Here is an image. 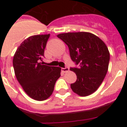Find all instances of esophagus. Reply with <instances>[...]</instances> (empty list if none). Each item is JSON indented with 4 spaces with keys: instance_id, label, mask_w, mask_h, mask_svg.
<instances>
[{
    "instance_id": "obj_1",
    "label": "esophagus",
    "mask_w": 127,
    "mask_h": 127,
    "mask_svg": "<svg viewBox=\"0 0 127 127\" xmlns=\"http://www.w3.org/2000/svg\"><path fill=\"white\" fill-rule=\"evenodd\" d=\"M62 72H67L69 71V67H65V68H62Z\"/></svg>"
}]
</instances>
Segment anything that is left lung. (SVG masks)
<instances>
[{
  "label": "left lung",
  "instance_id": "obj_1",
  "mask_svg": "<svg viewBox=\"0 0 127 127\" xmlns=\"http://www.w3.org/2000/svg\"><path fill=\"white\" fill-rule=\"evenodd\" d=\"M68 46L71 60L78 67H71L77 80L70 88L85 97L98 89L108 70L110 54L101 39L89 32H69L57 35Z\"/></svg>",
  "mask_w": 127,
  "mask_h": 127
}]
</instances>
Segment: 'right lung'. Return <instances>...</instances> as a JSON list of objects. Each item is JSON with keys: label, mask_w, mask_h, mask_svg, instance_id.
<instances>
[{"label": "right lung", "mask_w": 127, "mask_h": 127, "mask_svg": "<svg viewBox=\"0 0 127 127\" xmlns=\"http://www.w3.org/2000/svg\"><path fill=\"white\" fill-rule=\"evenodd\" d=\"M50 34L30 36L20 44L13 57L14 73L26 94L42 101L50 97L61 68L42 65L44 50Z\"/></svg>", "instance_id": "1"}]
</instances>
